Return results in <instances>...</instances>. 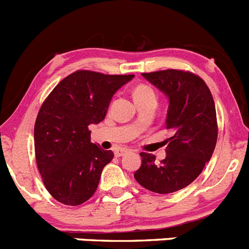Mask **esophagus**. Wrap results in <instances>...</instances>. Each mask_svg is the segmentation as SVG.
Instances as JSON below:
<instances>
[{"label": "esophagus", "mask_w": 249, "mask_h": 249, "mask_svg": "<svg viewBox=\"0 0 249 249\" xmlns=\"http://www.w3.org/2000/svg\"><path fill=\"white\" fill-rule=\"evenodd\" d=\"M128 152L129 149L127 148H118L114 151V156H116V157H122V156H124L126 153H128Z\"/></svg>", "instance_id": "1"}]
</instances>
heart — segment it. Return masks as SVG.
<instances>
[{
    "label": "heart",
    "instance_id": "obj_1",
    "mask_svg": "<svg viewBox=\"0 0 249 249\" xmlns=\"http://www.w3.org/2000/svg\"><path fill=\"white\" fill-rule=\"evenodd\" d=\"M133 98H135L136 102L148 100V98H155L156 100V93L153 89H151L149 86L138 85L133 89Z\"/></svg>",
    "mask_w": 249,
    "mask_h": 249
}]
</instances>
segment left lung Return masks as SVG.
<instances>
[{
    "label": "left lung",
    "instance_id": "obj_1",
    "mask_svg": "<svg viewBox=\"0 0 249 249\" xmlns=\"http://www.w3.org/2000/svg\"><path fill=\"white\" fill-rule=\"evenodd\" d=\"M168 98L166 126L175 135L167 140L166 158L160 162L142 152L136 181L156 193H172L192 183L210 162L217 143L215 107L204 81L178 70L142 73Z\"/></svg>",
    "mask_w": 249,
    "mask_h": 249
}]
</instances>
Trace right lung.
I'll list each match as a JSON object with an SVG mask.
<instances>
[{
    "instance_id": "add662e5",
    "label": "right lung",
    "mask_w": 249,
    "mask_h": 249,
    "mask_svg": "<svg viewBox=\"0 0 249 249\" xmlns=\"http://www.w3.org/2000/svg\"><path fill=\"white\" fill-rule=\"evenodd\" d=\"M133 77L77 71L43 102L35 124L36 162L46 188L61 203L78 206L97 190L113 152L92 143L89 126L105 120L113 94Z\"/></svg>"
}]
</instances>
